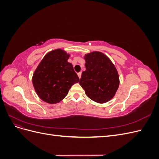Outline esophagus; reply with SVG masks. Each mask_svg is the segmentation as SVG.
Listing matches in <instances>:
<instances>
[{"label": "esophagus", "instance_id": "obj_1", "mask_svg": "<svg viewBox=\"0 0 159 159\" xmlns=\"http://www.w3.org/2000/svg\"><path fill=\"white\" fill-rule=\"evenodd\" d=\"M78 77H79V78L80 79L81 76V72H79V73H78Z\"/></svg>", "mask_w": 159, "mask_h": 159}]
</instances>
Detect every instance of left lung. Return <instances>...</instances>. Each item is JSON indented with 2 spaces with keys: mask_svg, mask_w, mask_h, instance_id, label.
Listing matches in <instances>:
<instances>
[{
  "mask_svg": "<svg viewBox=\"0 0 159 159\" xmlns=\"http://www.w3.org/2000/svg\"><path fill=\"white\" fill-rule=\"evenodd\" d=\"M84 59L86 70L81 73L80 85L93 102H109L115 96L119 85L116 68L109 57L100 52L85 54Z\"/></svg>",
  "mask_w": 159,
  "mask_h": 159,
  "instance_id": "1",
  "label": "left lung"
}]
</instances>
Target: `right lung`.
<instances>
[{"mask_svg":"<svg viewBox=\"0 0 159 159\" xmlns=\"http://www.w3.org/2000/svg\"><path fill=\"white\" fill-rule=\"evenodd\" d=\"M70 54L61 49L48 53L32 76V84L42 100L50 104L59 103L80 79L73 66L68 61Z\"/></svg>","mask_w":159,"mask_h":159,"instance_id":"1","label":"right lung"}]
</instances>
